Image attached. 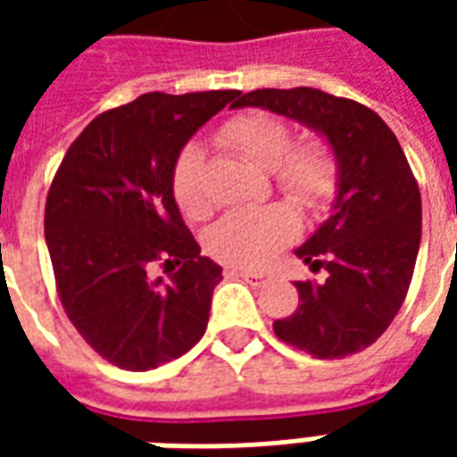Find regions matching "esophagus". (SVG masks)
<instances>
[{
  "label": "esophagus",
  "instance_id": "1",
  "mask_svg": "<svg viewBox=\"0 0 457 457\" xmlns=\"http://www.w3.org/2000/svg\"><path fill=\"white\" fill-rule=\"evenodd\" d=\"M225 274H228V277L245 278V281H249V284H264V281L271 278V271H249V269H237V267H229Z\"/></svg>",
  "mask_w": 457,
  "mask_h": 457
}]
</instances>
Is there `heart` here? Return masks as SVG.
Masks as SVG:
<instances>
[{
    "mask_svg": "<svg viewBox=\"0 0 457 457\" xmlns=\"http://www.w3.org/2000/svg\"><path fill=\"white\" fill-rule=\"evenodd\" d=\"M220 139L264 170H274L277 186L296 205L323 210L336 198L340 169L326 141L311 139L294 146V134L278 117L249 112L229 120ZM173 198L183 215L203 218L210 203L203 188V151L190 144L173 166ZM298 220L284 205L232 210L208 232L212 257L235 267H262L296 237Z\"/></svg>",
    "mask_w": 457,
    "mask_h": 457,
    "instance_id": "1",
    "label": "heart"
}]
</instances>
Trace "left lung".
Instances as JSON below:
<instances>
[{"label":"left lung","instance_id":"left-lung-1","mask_svg":"<svg viewBox=\"0 0 457 457\" xmlns=\"http://www.w3.org/2000/svg\"><path fill=\"white\" fill-rule=\"evenodd\" d=\"M232 107L316 129L340 169L333 215L296 249L326 281H296L298 308L274 320V333L318 360L370 347L399 313L421 245V193L394 131L370 107L316 87L252 90Z\"/></svg>","mask_w":457,"mask_h":457}]
</instances>
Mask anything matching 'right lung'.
Wrapping results in <instances>:
<instances>
[{
  "label": "right lung",
  "mask_w": 457,
  "mask_h": 457,
  "mask_svg": "<svg viewBox=\"0 0 457 457\" xmlns=\"http://www.w3.org/2000/svg\"><path fill=\"white\" fill-rule=\"evenodd\" d=\"M239 90L146 93L95 117L55 170L46 245L75 330L114 367L146 372L208 328L222 269L200 254L173 198L180 149ZM161 263L166 279L150 277Z\"/></svg>",
  "instance_id": "1"
}]
</instances>
